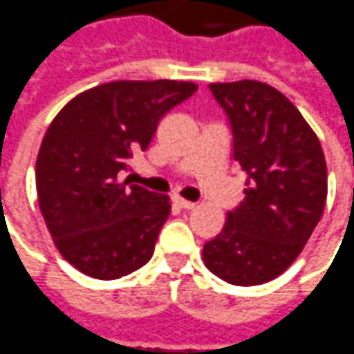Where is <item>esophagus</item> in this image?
<instances>
[{
	"label": "esophagus",
	"mask_w": 354,
	"mask_h": 354,
	"mask_svg": "<svg viewBox=\"0 0 354 354\" xmlns=\"http://www.w3.org/2000/svg\"><path fill=\"white\" fill-rule=\"evenodd\" d=\"M173 203L179 206V208H185V210H191V208H194V203H191V201H185V198H181V196H173Z\"/></svg>",
	"instance_id": "34e87169"
}]
</instances>
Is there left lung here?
<instances>
[{"instance_id":"left-lung-1","label":"left lung","mask_w":354,"mask_h":354,"mask_svg":"<svg viewBox=\"0 0 354 354\" xmlns=\"http://www.w3.org/2000/svg\"><path fill=\"white\" fill-rule=\"evenodd\" d=\"M232 128V156L248 173L238 208L206 241L208 271L236 286L263 284L286 271L324 214V149L300 111L255 80L210 83Z\"/></svg>"}]
</instances>
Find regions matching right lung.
Instances as JSON below:
<instances>
[{
  "mask_svg": "<svg viewBox=\"0 0 354 354\" xmlns=\"http://www.w3.org/2000/svg\"><path fill=\"white\" fill-rule=\"evenodd\" d=\"M196 89L175 80L103 83L52 120L37 158L39 206L62 257L77 271L113 281L151 259L169 196L120 181V173Z\"/></svg>",
  "mask_w": 354,
  "mask_h": 354,
  "instance_id": "1",
  "label": "right lung"
}]
</instances>
